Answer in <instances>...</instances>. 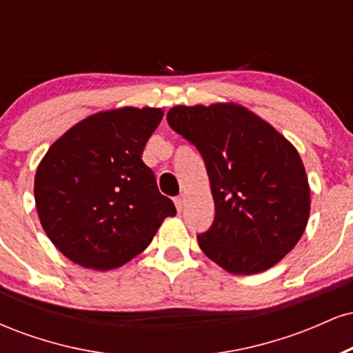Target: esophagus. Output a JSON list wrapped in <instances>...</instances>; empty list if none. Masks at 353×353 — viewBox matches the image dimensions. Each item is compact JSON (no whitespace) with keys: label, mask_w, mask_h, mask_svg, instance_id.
Masks as SVG:
<instances>
[{"label":"esophagus","mask_w":353,"mask_h":353,"mask_svg":"<svg viewBox=\"0 0 353 353\" xmlns=\"http://www.w3.org/2000/svg\"><path fill=\"white\" fill-rule=\"evenodd\" d=\"M174 204H176V209H177V212H181L182 208H184V197H182V196L176 197V199H174Z\"/></svg>","instance_id":"esophagus-1"}]
</instances>
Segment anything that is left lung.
Segmentation results:
<instances>
[{"mask_svg": "<svg viewBox=\"0 0 353 353\" xmlns=\"http://www.w3.org/2000/svg\"><path fill=\"white\" fill-rule=\"evenodd\" d=\"M168 123L201 152L214 222L197 236L210 261L230 274L264 272L301 241L310 189L297 149L244 106H174Z\"/></svg>", "mask_w": 353, "mask_h": 353, "instance_id": "1", "label": "left lung"}]
</instances>
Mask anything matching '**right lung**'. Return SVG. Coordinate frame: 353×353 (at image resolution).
<instances>
[{
    "instance_id": "add662e5",
    "label": "right lung",
    "mask_w": 353,
    "mask_h": 353,
    "mask_svg": "<svg viewBox=\"0 0 353 353\" xmlns=\"http://www.w3.org/2000/svg\"><path fill=\"white\" fill-rule=\"evenodd\" d=\"M163 109L121 108L79 121L48 149L34 177L39 221L74 264L109 270L151 244L176 208L143 163Z\"/></svg>"
}]
</instances>
